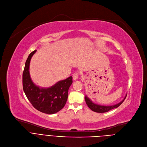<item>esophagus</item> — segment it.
Segmentation results:
<instances>
[{
	"label": "esophagus",
	"instance_id": "esophagus-1",
	"mask_svg": "<svg viewBox=\"0 0 147 147\" xmlns=\"http://www.w3.org/2000/svg\"><path fill=\"white\" fill-rule=\"evenodd\" d=\"M78 77V73H75L73 75V78L74 80H76Z\"/></svg>",
	"mask_w": 147,
	"mask_h": 147
}]
</instances>
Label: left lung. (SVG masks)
<instances>
[{
    "instance_id": "obj_1",
    "label": "left lung",
    "mask_w": 147,
    "mask_h": 147,
    "mask_svg": "<svg viewBox=\"0 0 147 147\" xmlns=\"http://www.w3.org/2000/svg\"><path fill=\"white\" fill-rule=\"evenodd\" d=\"M126 96H127V95H125L124 98L120 102H119L117 104L114 105H112V106H102V105H99L94 103L87 96H85V100H86V102L88 105V107H89V108L91 110H92V111L97 112V113H105V112H107L113 109L119 107L120 105L123 102V101L124 100L125 98H126Z\"/></svg>"
}]
</instances>
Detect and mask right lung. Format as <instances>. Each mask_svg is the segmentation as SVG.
Instances as JSON below:
<instances>
[{"label": "right lung", "instance_id": "1", "mask_svg": "<svg viewBox=\"0 0 147 147\" xmlns=\"http://www.w3.org/2000/svg\"><path fill=\"white\" fill-rule=\"evenodd\" d=\"M36 50L28 56L23 73V87L24 93L38 111L47 114H54L63 108L68 98L69 88L73 83L71 76L61 80L53 86L40 88L32 82L30 75V63Z\"/></svg>", "mask_w": 147, "mask_h": 147}]
</instances>
